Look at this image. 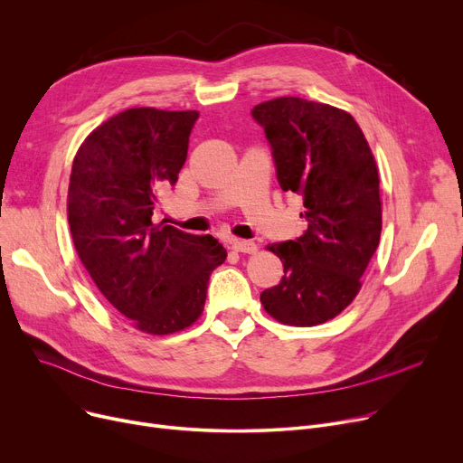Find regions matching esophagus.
I'll list each match as a JSON object with an SVG mask.
<instances>
[{"label":"esophagus","mask_w":463,"mask_h":463,"mask_svg":"<svg viewBox=\"0 0 463 463\" xmlns=\"http://www.w3.org/2000/svg\"><path fill=\"white\" fill-rule=\"evenodd\" d=\"M231 250L238 251V253H257V243L250 241V240H231Z\"/></svg>","instance_id":"esophagus-1"}]
</instances>
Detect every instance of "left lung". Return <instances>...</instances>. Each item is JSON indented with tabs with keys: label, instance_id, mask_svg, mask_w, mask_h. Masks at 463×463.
<instances>
[{
	"label": "left lung",
	"instance_id": "1",
	"mask_svg": "<svg viewBox=\"0 0 463 463\" xmlns=\"http://www.w3.org/2000/svg\"><path fill=\"white\" fill-rule=\"evenodd\" d=\"M271 145L283 192L303 195L307 231L268 245L281 259L279 285L260 294L277 322L311 327L341 315L382 234L380 176L355 118L329 104L281 97L253 108Z\"/></svg>",
	"mask_w": 463,
	"mask_h": 463
}]
</instances>
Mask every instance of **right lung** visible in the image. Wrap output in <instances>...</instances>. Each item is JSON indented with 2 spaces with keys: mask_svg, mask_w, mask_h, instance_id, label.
<instances>
[{
  "mask_svg": "<svg viewBox=\"0 0 463 463\" xmlns=\"http://www.w3.org/2000/svg\"><path fill=\"white\" fill-rule=\"evenodd\" d=\"M199 111L132 108L80 145L67 213L76 253L104 298L148 335L194 326L210 273L227 251L210 234L154 223L158 192L175 186Z\"/></svg>",
  "mask_w": 463,
  "mask_h": 463,
  "instance_id": "right-lung-1",
  "label": "right lung"
}]
</instances>
